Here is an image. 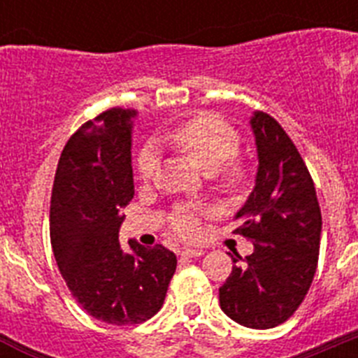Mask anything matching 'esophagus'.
<instances>
[{"label":"esophagus","instance_id":"34e87169","mask_svg":"<svg viewBox=\"0 0 358 358\" xmlns=\"http://www.w3.org/2000/svg\"><path fill=\"white\" fill-rule=\"evenodd\" d=\"M181 255L185 256V258H197V256L204 255V251H202V249H195V248H185L182 249Z\"/></svg>","mask_w":358,"mask_h":358}]
</instances>
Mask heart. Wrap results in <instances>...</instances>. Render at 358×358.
I'll list each match as a JSON object with an SVG mask.
<instances>
[{
    "mask_svg": "<svg viewBox=\"0 0 358 358\" xmlns=\"http://www.w3.org/2000/svg\"><path fill=\"white\" fill-rule=\"evenodd\" d=\"M166 140L186 152L206 172H220L227 181H236L240 170L235 164H226L236 156L240 148V136L229 123L211 115L192 118L169 132ZM159 163V150L154 143L141 148L136 169L141 179H150ZM173 227L182 235H194L199 231V220L194 210L181 208L173 215Z\"/></svg>",
    "mask_w": 358,
    "mask_h": 358,
    "instance_id": "heart-1",
    "label": "heart"
}]
</instances>
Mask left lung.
<instances>
[{
  "instance_id": "obj_1",
  "label": "left lung",
  "mask_w": 358,
  "mask_h": 358,
  "mask_svg": "<svg viewBox=\"0 0 358 358\" xmlns=\"http://www.w3.org/2000/svg\"><path fill=\"white\" fill-rule=\"evenodd\" d=\"M249 125L258 169L235 220L255 249L245 258L231 255L238 265L218 289V301L242 327L267 330L287 321L305 299L317 268L322 220L314 181L280 123L255 110Z\"/></svg>"
}]
</instances>
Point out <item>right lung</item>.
Returning <instances> with one entry per match:
<instances>
[{
    "mask_svg": "<svg viewBox=\"0 0 358 358\" xmlns=\"http://www.w3.org/2000/svg\"><path fill=\"white\" fill-rule=\"evenodd\" d=\"M138 113L109 109L69 138L57 166L50 204V238L73 297L94 319L138 324L157 314L177 258L163 245H120L134 197L132 125Z\"/></svg>",
    "mask_w": 358,
    "mask_h": 358,
    "instance_id": "obj_1",
    "label": "right lung"
}]
</instances>
